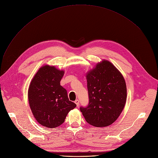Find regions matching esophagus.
<instances>
[{
    "label": "esophagus",
    "mask_w": 158,
    "mask_h": 158,
    "mask_svg": "<svg viewBox=\"0 0 158 158\" xmlns=\"http://www.w3.org/2000/svg\"><path fill=\"white\" fill-rule=\"evenodd\" d=\"M75 104H77V106H79V104H80V101H79V100L77 99V100L75 101Z\"/></svg>",
    "instance_id": "obj_1"
}]
</instances>
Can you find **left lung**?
Returning <instances> with one entry per match:
<instances>
[{
    "mask_svg": "<svg viewBox=\"0 0 158 158\" xmlns=\"http://www.w3.org/2000/svg\"><path fill=\"white\" fill-rule=\"evenodd\" d=\"M89 103L80 107L90 125L104 127L113 124L122 112L127 101V85L120 71L102 60L86 74Z\"/></svg>",
    "mask_w": 158,
    "mask_h": 158,
    "instance_id": "1",
    "label": "left lung"
}]
</instances>
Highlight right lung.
<instances>
[{
	"instance_id": "obj_1",
	"label": "right lung",
	"mask_w": 158,
	"mask_h": 158,
	"mask_svg": "<svg viewBox=\"0 0 158 158\" xmlns=\"http://www.w3.org/2000/svg\"><path fill=\"white\" fill-rule=\"evenodd\" d=\"M64 74L54 66L44 65L35 75L28 91L31 112L38 123L56 128L64 123L68 113L77 106L68 99L67 91L60 85Z\"/></svg>"
}]
</instances>
